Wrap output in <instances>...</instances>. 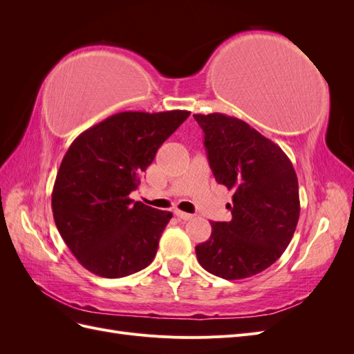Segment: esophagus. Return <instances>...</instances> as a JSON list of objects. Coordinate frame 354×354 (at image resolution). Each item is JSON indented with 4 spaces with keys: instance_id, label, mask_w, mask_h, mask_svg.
Wrapping results in <instances>:
<instances>
[{
    "instance_id": "esophagus-1",
    "label": "esophagus",
    "mask_w": 354,
    "mask_h": 354,
    "mask_svg": "<svg viewBox=\"0 0 354 354\" xmlns=\"http://www.w3.org/2000/svg\"><path fill=\"white\" fill-rule=\"evenodd\" d=\"M174 214H176V216H177L180 220H183V221H187V220H190L192 217H194V216H192V214L183 212V211H180V209H176Z\"/></svg>"
}]
</instances>
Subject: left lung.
Returning <instances> with one entry per match:
<instances>
[{
  "label": "left lung",
  "mask_w": 354,
  "mask_h": 354,
  "mask_svg": "<svg viewBox=\"0 0 354 354\" xmlns=\"http://www.w3.org/2000/svg\"><path fill=\"white\" fill-rule=\"evenodd\" d=\"M216 181L233 190L230 221H212L195 251L199 264L227 281L270 267L291 242L299 217L298 180L282 149L242 120L194 115Z\"/></svg>",
  "instance_id": "1"
}]
</instances>
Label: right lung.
I'll return each mask as SVG.
<instances>
[{
	"instance_id": "obj_1",
	"label": "right lung",
	"mask_w": 354,
	"mask_h": 354,
	"mask_svg": "<svg viewBox=\"0 0 354 354\" xmlns=\"http://www.w3.org/2000/svg\"><path fill=\"white\" fill-rule=\"evenodd\" d=\"M190 112H121L75 138L51 195L60 236L91 273L124 277L155 259L173 214L130 199L158 149Z\"/></svg>"
}]
</instances>
